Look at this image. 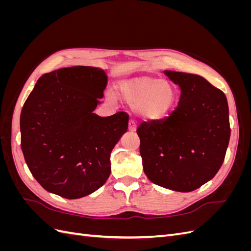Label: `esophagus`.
<instances>
[{
    "instance_id": "obj_1",
    "label": "esophagus",
    "mask_w": 251,
    "mask_h": 251,
    "mask_svg": "<svg viewBox=\"0 0 251 251\" xmlns=\"http://www.w3.org/2000/svg\"><path fill=\"white\" fill-rule=\"evenodd\" d=\"M128 131L131 132L136 131V123L134 120H130V123H128Z\"/></svg>"
}]
</instances>
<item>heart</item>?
<instances>
[{
    "label": "heart",
    "instance_id": "1",
    "mask_svg": "<svg viewBox=\"0 0 251 251\" xmlns=\"http://www.w3.org/2000/svg\"><path fill=\"white\" fill-rule=\"evenodd\" d=\"M118 96L128 105L136 108L138 115L150 121L169 116L177 102V92L168 80L139 77L121 83ZM113 100V97L111 96Z\"/></svg>",
    "mask_w": 251,
    "mask_h": 251
}]
</instances>
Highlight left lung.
<instances>
[{
    "mask_svg": "<svg viewBox=\"0 0 251 251\" xmlns=\"http://www.w3.org/2000/svg\"><path fill=\"white\" fill-rule=\"evenodd\" d=\"M181 91L169 117L142 123L137 134L144 174L153 183L188 193L215 177L230 138L228 103L200 75L164 70Z\"/></svg>",
    "mask_w": 251,
    "mask_h": 251,
    "instance_id": "1",
    "label": "left lung"
}]
</instances>
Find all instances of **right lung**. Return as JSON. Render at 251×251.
Listing matches in <instances>:
<instances>
[{
	"label": "right lung",
	"mask_w": 251,
	"mask_h": 251,
	"mask_svg": "<svg viewBox=\"0 0 251 251\" xmlns=\"http://www.w3.org/2000/svg\"><path fill=\"white\" fill-rule=\"evenodd\" d=\"M108 75L75 66L42 75L21 112V147L35 180L47 192L78 199L101 187L111 174V151L127 131L128 116L100 117Z\"/></svg>",
	"instance_id": "1"
}]
</instances>
